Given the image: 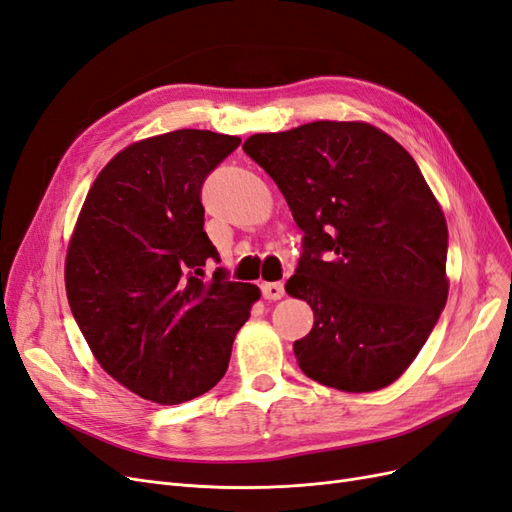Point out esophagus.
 <instances>
[{
    "instance_id": "obj_1",
    "label": "esophagus",
    "mask_w": 512,
    "mask_h": 512,
    "mask_svg": "<svg viewBox=\"0 0 512 512\" xmlns=\"http://www.w3.org/2000/svg\"><path fill=\"white\" fill-rule=\"evenodd\" d=\"M261 291H263V298L266 300H280L285 295V287L280 283H263L261 285Z\"/></svg>"
}]
</instances>
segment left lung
Instances as JSON below:
<instances>
[{
    "instance_id": "left-lung-1",
    "label": "left lung",
    "mask_w": 512,
    "mask_h": 512,
    "mask_svg": "<svg viewBox=\"0 0 512 512\" xmlns=\"http://www.w3.org/2000/svg\"><path fill=\"white\" fill-rule=\"evenodd\" d=\"M266 170L304 232L285 291L315 315L293 342L325 387H389L415 361L447 304V219L406 148L364 121H315L255 134Z\"/></svg>"
}]
</instances>
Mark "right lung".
Returning a JSON list of instances; mask_svg holds the SVG:
<instances>
[{"label": "right lung", "mask_w": 512, "mask_h": 512, "mask_svg": "<svg viewBox=\"0 0 512 512\" xmlns=\"http://www.w3.org/2000/svg\"><path fill=\"white\" fill-rule=\"evenodd\" d=\"M238 136L176 129L138 140L97 174L65 255V291L93 357L144 400L172 406L217 385L261 298L232 283L204 232L200 191Z\"/></svg>", "instance_id": "right-lung-1"}]
</instances>
